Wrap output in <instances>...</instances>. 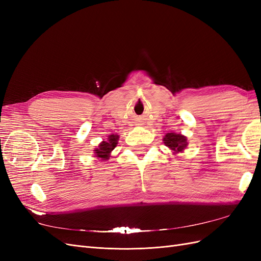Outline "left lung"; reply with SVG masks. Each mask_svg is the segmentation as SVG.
<instances>
[{"label":"left lung","instance_id":"8db88e82","mask_svg":"<svg viewBox=\"0 0 261 261\" xmlns=\"http://www.w3.org/2000/svg\"><path fill=\"white\" fill-rule=\"evenodd\" d=\"M163 143L168 148H170L173 153L181 152L187 147V138L180 134L168 133L163 138Z\"/></svg>","mask_w":261,"mask_h":261}]
</instances>
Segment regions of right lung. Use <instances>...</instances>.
<instances>
[{
    "label": "right lung",
    "instance_id": "obj_1",
    "mask_svg": "<svg viewBox=\"0 0 261 261\" xmlns=\"http://www.w3.org/2000/svg\"><path fill=\"white\" fill-rule=\"evenodd\" d=\"M118 135H110L108 137L107 140H103L102 143L98 146V148H96L93 150L94 153H96V156L100 160H108L110 155H111L112 150L116 147L117 145V140H118Z\"/></svg>",
    "mask_w": 261,
    "mask_h": 261
}]
</instances>
